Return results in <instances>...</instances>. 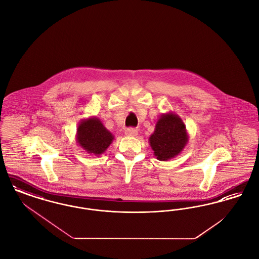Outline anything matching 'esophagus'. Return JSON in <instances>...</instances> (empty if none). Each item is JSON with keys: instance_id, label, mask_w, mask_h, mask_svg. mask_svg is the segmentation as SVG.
<instances>
[{"instance_id": "obj_1", "label": "esophagus", "mask_w": 259, "mask_h": 259, "mask_svg": "<svg viewBox=\"0 0 259 259\" xmlns=\"http://www.w3.org/2000/svg\"><path fill=\"white\" fill-rule=\"evenodd\" d=\"M138 134V130L135 128H128L125 130V135L128 137H135Z\"/></svg>"}]
</instances>
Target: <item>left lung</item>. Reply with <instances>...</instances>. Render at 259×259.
Returning a JSON list of instances; mask_svg holds the SVG:
<instances>
[{"label": "left lung", "instance_id": "8db88e82", "mask_svg": "<svg viewBox=\"0 0 259 259\" xmlns=\"http://www.w3.org/2000/svg\"><path fill=\"white\" fill-rule=\"evenodd\" d=\"M188 140L189 136L183 119L177 113L169 111L162 113L157 119L148 143L158 160L167 161L178 156Z\"/></svg>", "mask_w": 259, "mask_h": 259}]
</instances>
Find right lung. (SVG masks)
<instances>
[{"label":"right lung","instance_id":"1","mask_svg":"<svg viewBox=\"0 0 259 259\" xmlns=\"http://www.w3.org/2000/svg\"><path fill=\"white\" fill-rule=\"evenodd\" d=\"M75 140L88 154L99 156L110 147L114 136L96 116L81 119L76 129Z\"/></svg>","mask_w":259,"mask_h":259}]
</instances>
